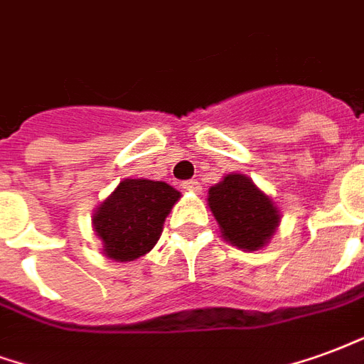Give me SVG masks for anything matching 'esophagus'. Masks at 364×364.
<instances>
[{
  "mask_svg": "<svg viewBox=\"0 0 364 364\" xmlns=\"http://www.w3.org/2000/svg\"><path fill=\"white\" fill-rule=\"evenodd\" d=\"M181 187L187 191V193H195V195H198V193L203 191V185H200L198 181H195V179H191V181H185Z\"/></svg>",
  "mask_w": 364,
  "mask_h": 364,
  "instance_id": "34e87169",
  "label": "esophagus"
}]
</instances>
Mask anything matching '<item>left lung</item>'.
<instances>
[{"mask_svg":"<svg viewBox=\"0 0 364 364\" xmlns=\"http://www.w3.org/2000/svg\"><path fill=\"white\" fill-rule=\"evenodd\" d=\"M208 208L222 237L247 252L264 249L282 222V212L245 173H228L208 191Z\"/></svg>","mask_w":364,"mask_h":364,"instance_id":"8db88e82","label":"left lung"}]
</instances>
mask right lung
Returning a JSON list of instances; mask_svg holds the SVG:
<instances>
[{"instance_id": "add662e5", "label": "right lung", "mask_w": 364, "mask_h": 364, "mask_svg": "<svg viewBox=\"0 0 364 364\" xmlns=\"http://www.w3.org/2000/svg\"><path fill=\"white\" fill-rule=\"evenodd\" d=\"M181 193L152 179H123L92 214V230L104 255L115 262H131L154 249L164 222Z\"/></svg>"}]
</instances>
